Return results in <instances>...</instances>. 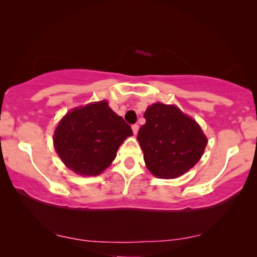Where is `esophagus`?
<instances>
[{"instance_id":"obj_1","label":"esophagus","mask_w":257,"mask_h":257,"mask_svg":"<svg viewBox=\"0 0 257 257\" xmlns=\"http://www.w3.org/2000/svg\"><path fill=\"white\" fill-rule=\"evenodd\" d=\"M138 130H139V126L137 125V124H133L132 125V131H133V133H135V136L137 135V133H138Z\"/></svg>"}]
</instances>
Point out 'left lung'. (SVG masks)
Segmentation results:
<instances>
[{
    "label": "left lung",
    "instance_id": "left-lung-1",
    "mask_svg": "<svg viewBox=\"0 0 257 257\" xmlns=\"http://www.w3.org/2000/svg\"><path fill=\"white\" fill-rule=\"evenodd\" d=\"M138 132L144 160L158 178L180 177L200 160L207 138L195 120L173 105L157 103L147 108Z\"/></svg>",
    "mask_w": 257,
    "mask_h": 257
}]
</instances>
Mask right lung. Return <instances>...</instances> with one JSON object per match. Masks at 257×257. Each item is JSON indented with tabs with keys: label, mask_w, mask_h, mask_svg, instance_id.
<instances>
[{
	"label": "right lung",
	"mask_w": 257,
	"mask_h": 257,
	"mask_svg": "<svg viewBox=\"0 0 257 257\" xmlns=\"http://www.w3.org/2000/svg\"><path fill=\"white\" fill-rule=\"evenodd\" d=\"M132 128L105 100L70 111L55 131V149L70 170L98 175L110 166Z\"/></svg>",
	"instance_id": "1"
}]
</instances>
